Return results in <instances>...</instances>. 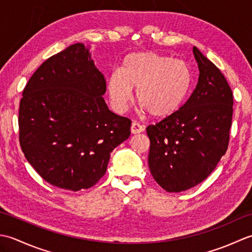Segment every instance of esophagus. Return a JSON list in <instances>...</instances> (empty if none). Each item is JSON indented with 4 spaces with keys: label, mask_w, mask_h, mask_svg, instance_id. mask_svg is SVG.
Listing matches in <instances>:
<instances>
[{
    "label": "esophagus",
    "mask_w": 252,
    "mask_h": 252,
    "mask_svg": "<svg viewBox=\"0 0 252 252\" xmlns=\"http://www.w3.org/2000/svg\"><path fill=\"white\" fill-rule=\"evenodd\" d=\"M144 130H145V127L144 126L140 125L138 122H133L132 126H131V133L132 134H137V133H142Z\"/></svg>",
    "instance_id": "esophagus-1"
}]
</instances>
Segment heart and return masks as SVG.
I'll return each instance as SVG.
<instances>
[{"label": "heart", "instance_id": "b5f03b06", "mask_svg": "<svg viewBox=\"0 0 252 252\" xmlns=\"http://www.w3.org/2000/svg\"><path fill=\"white\" fill-rule=\"evenodd\" d=\"M192 74L189 63L156 52L132 53L119 70L107 78V92L114 108L123 112L136 89L137 100L156 118L178 111L189 95Z\"/></svg>", "mask_w": 252, "mask_h": 252}]
</instances>
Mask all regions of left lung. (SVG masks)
I'll list each match as a JSON object with an SVG mask.
<instances>
[{
	"instance_id": "8db88e82",
	"label": "left lung",
	"mask_w": 252,
	"mask_h": 252,
	"mask_svg": "<svg viewBox=\"0 0 252 252\" xmlns=\"http://www.w3.org/2000/svg\"><path fill=\"white\" fill-rule=\"evenodd\" d=\"M199 68L196 89L181 108L148 126V165L155 181L180 192L207 179L227 151L233 93L225 77L196 46Z\"/></svg>"
}]
</instances>
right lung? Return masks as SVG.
<instances>
[{
	"label": "right lung",
	"mask_w": 252,
	"mask_h": 252,
	"mask_svg": "<svg viewBox=\"0 0 252 252\" xmlns=\"http://www.w3.org/2000/svg\"><path fill=\"white\" fill-rule=\"evenodd\" d=\"M106 80L82 43L36 69L19 105V143L50 184L78 191L106 173L110 153L129 138L131 120L107 107Z\"/></svg>",
	"instance_id": "1"
}]
</instances>
